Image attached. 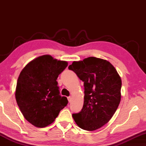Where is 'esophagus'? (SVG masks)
Segmentation results:
<instances>
[{
  "label": "esophagus",
  "mask_w": 146,
  "mask_h": 146,
  "mask_svg": "<svg viewBox=\"0 0 146 146\" xmlns=\"http://www.w3.org/2000/svg\"><path fill=\"white\" fill-rule=\"evenodd\" d=\"M68 100L69 101V102H71V97H68Z\"/></svg>",
  "instance_id": "esophagus-1"
}]
</instances>
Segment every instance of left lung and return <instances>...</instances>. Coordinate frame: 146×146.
Segmentation results:
<instances>
[{"instance_id": "1", "label": "left lung", "mask_w": 146, "mask_h": 146, "mask_svg": "<svg viewBox=\"0 0 146 146\" xmlns=\"http://www.w3.org/2000/svg\"><path fill=\"white\" fill-rule=\"evenodd\" d=\"M68 68L84 86L83 108L80 113L73 114L74 120L82 129H99L111 120L120 104V75L110 62L93 56L73 61Z\"/></svg>"}]
</instances>
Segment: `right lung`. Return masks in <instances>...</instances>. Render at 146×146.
<instances>
[{
  "label": "right lung",
  "instance_id": "right-lung-1",
  "mask_svg": "<svg viewBox=\"0 0 146 146\" xmlns=\"http://www.w3.org/2000/svg\"><path fill=\"white\" fill-rule=\"evenodd\" d=\"M49 55L38 56L26 64L17 80L15 98L26 120L36 127L48 126L68 104L59 95L58 76L68 66Z\"/></svg>",
  "mask_w": 146,
  "mask_h": 146
}]
</instances>
